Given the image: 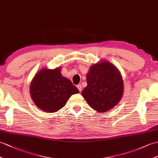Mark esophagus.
<instances>
[{"mask_svg":"<svg viewBox=\"0 0 158 158\" xmlns=\"http://www.w3.org/2000/svg\"><path fill=\"white\" fill-rule=\"evenodd\" d=\"M77 88H78V90H79L80 92L82 91V86L81 84H78V85H77Z\"/></svg>","mask_w":158,"mask_h":158,"instance_id":"obj_1","label":"esophagus"}]
</instances>
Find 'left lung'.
<instances>
[{
    "instance_id": "1",
    "label": "left lung",
    "mask_w": 158,
    "mask_h": 158,
    "mask_svg": "<svg viewBox=\"0 0 158 158\" xmlns=\"http://www.w3.org/2000/svg\"><path fill=\"white\" fill-rule=\"evenodd\" d=\"M87 86L82 95L98 112H106L116 106L122 98L124 86L118 69L108 61L93 64L86 74Z\"/></svg>"
}]
</instances>
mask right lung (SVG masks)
Returning <instances> with one entry per match:
<instances>
[{
    "label": "right lung",
    "mask_w": 158,
    "mask_h": 158,
    "mask_svg": "<svg viewBox=\"0 0 158 158\" xmlns=\"http://www.w3.org/2000/svg\"><path fill=\"white\" fill-rule=\"evenodd\" d=\"M61 68H42L34 76L30 85V94L40 109L53 113L66 105L72 94L79 90L70 80L61 76Z\"/></svg>",
    "instance_id": "add662e5"
}]
</instances>
